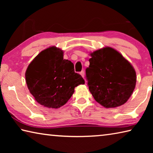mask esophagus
<instances>
[{
  "mask_svg": "<svg viewBox=\"0 0 153 153\" xmlns=\"http://www.w3.org/2000/svg\"><path fill=\"white\" fill-rule=\"evenodd\" d=\"M80 75L82 76V77H84V71H82L81 72H80Z\"/></svg>",
  "mask_w": 153,
  "mask_h": 153,
  "instance_id": "obj_1",
  "label": "esophagus"
}]
</instances>
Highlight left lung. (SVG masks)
<instances>
[{
  "label": "left lung",
  "mask_w": 153,
  "mask_h": 153,
  "mask_svg": "<svg viewBox=\"0 0 153 153\" xmlns=\"http://www.w3.org/2000/svg\"><path fill=\"white\" fill-rule=\"evenodd\" d=\"M90 55L86 77L96 101L106 108L123 105L136 86V75L132 65L111 47L99 49Z\"/></svg>",
  "instance_id": "left-lung-1"
}]
</instances>
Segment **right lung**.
Listing matches in <instances>:
<instances>
[{
	"label": "right lung",
	"mask_w": 153,
	"mask_h": 153,
	"mask_svg": "<svg viewBox=\"0 0 153 153\" xmlns=\"http://www.w3.org/2000/svg\"><path fill=\"white\" fill-rule=\"evenodd\" d=\"M28 89L35 100L48 108H58L68 101L74 88L84 79L74 71V63L63 59L61 49L52 46L38 54L25 72Z\"/></svg>",
	"instance_id": "1"
}]
</instances>
